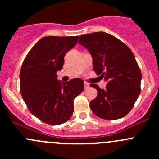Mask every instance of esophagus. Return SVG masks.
<instances>
[{
  "instance_id": "esophagus-1",
  "label": "esophagus",
  "mask_w": 159,
  "mask_h": 159,
  "mask_svg": "<svg viewBox=\"0 0 159 159\" xmlns=\"http://www.w3.org/2000/svg\"><path fill=\"white\" fill-rule=\"evenodd\" d=\"M89 87H90V84H89V83H88V82H84V89H89Z\"/></svg>"
}]
</instances>
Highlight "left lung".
<instances>
[{"mask_svg":"<svg viewBox=\"0 0 159 159\" xmlns=\"http://www.w3.org/2000/svg\"><path fill=\"white\" fill-rule=\"evenodd\" d=\"M78 43L92 56L94 72L107 81L105 89L90 84L98 91L97 97L90 102L91 111L103 119L123 118L141 92L142 73L134 54L124 42L105 32L81 35Z\"/></svg>","mask_w":159,"mask_h":159,"instance_id":"obj_1","label":"left lung"}]
</instances>
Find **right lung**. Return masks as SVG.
Instances as JSON below:
<instances>
[{
	"instance_id": "obj_1",
	"label": "right lung",
	"mask_w": 159,
	"mask_h": 159,
	"mask_svg": "<svg viewBox=\"0 0 159 159\" xmlns=\"http://www.w3.org/2000/svg\"><path fill=\"white\" fill-rule=\"evenodd\" d=\"M78 36H47L33 46L20 72V94L32 115L46 124L58 125L71 118L74 100L84 91V81L74 78L62 84L65 54L78 42Z\"/></svg>"
}]
</instances>
